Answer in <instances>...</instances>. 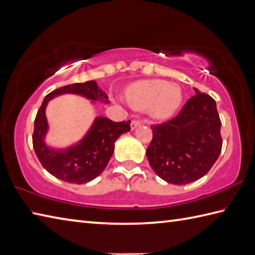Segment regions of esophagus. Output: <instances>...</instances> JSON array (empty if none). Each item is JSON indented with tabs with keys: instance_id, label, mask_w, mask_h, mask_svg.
<instances>
[{
	"instance_id": "obj_1",
	"label": "esophagus",
	"mask_w": 255,
	"mask_h": 255,
	"mask_svg": "<svg viewBox=\"0 0 255 255\" xmlns=\"http://www.w3.org/2000/svg\"><path fill=\"white\" fill-rule=\"evenodd\" d=\"M139 126H141V122H140V121H132L131 122V125H130L131 130H134V129L139 127Z\"/></svg>"
}]
</instances>
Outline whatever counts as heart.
Listing matches in <instances>:
<instances>
[{
	"label": "heart",
	"instance_id": "obj_1",
	"mask_svg": "<svg viewBox=\"0 0 255 255\" xmlns=\"http://www.w3.org/2000/svg\"><path fill=\"white\" fill-rule=\"evenodd\" d=\"M126 95L133 107L149 108L151 116L160 121L174 116L184 99L180 85L159 79L136 81L128 86Z\"/></svg>",
	"mask_w": 255,
	"mask_h": 255
}]
</instances>
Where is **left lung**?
<instances>
[{
    "label": "left lung",
    "instance_id": "obj_1",
    "mask_svg": "<svg viewBox=\"0 0 255 255\" xmlns=\"http://www.w3.org/2000/svg\"><path fill=\"white\" fill-rule=\"evenodd\" d=\"M194 91L196 95L174 119L151 126L153 137L145 152L156 175L174 185H185L207 174L223 147L215 100Z\"/></svg>",
    "mask_w": 255,
    "mask_h": 255
}]
</instances>
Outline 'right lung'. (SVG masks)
Here are the masks:
<instances>
[{
  "mask_svg": "<svg viewBox=\"0 0 255 255\" xmlns=\"http://www.w3.org/2000/svg\"><path fill=\"white\" fill-rule=\"evenodd\" d=\"M63 94L82 96L91 101L92 104H95V102L107 104L108 96L96 81L62 86L45 97L35 119L32 145L41 165L59 180L85 184L104 171L114 153L116 140L123 133L130 131V121L115 123L106 117L97 116L78 142L67 148H53L46 142L49 131L46 108L51 100Z\"/></svg>",
  "mask_w": 255,
  "mask_h": 255,
  "instance_id": "add662e5",
  "label": "right lung"
}]
</instances>
